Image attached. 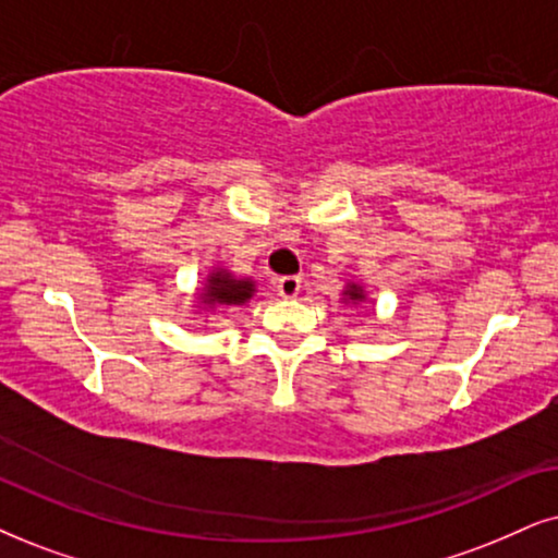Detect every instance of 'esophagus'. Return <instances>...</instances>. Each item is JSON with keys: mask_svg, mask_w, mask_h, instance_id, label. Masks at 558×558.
Wrapping results in <instances>:
<instances>
[{"mask_svg": "<svg viewBox=\"0 0 558 558\" xmlns=\"http://www.w3.org/2000/svg\"><path fill=\"white\" fill-rule=\"evenodd\" d=\"M275 288H278V293L283 295V299H293V295H299L301 291V280L295 278V275H283V278L275 280Z\"/></svg>", "mask_w": 558, "mask_h": 558, "instance_id": "obj_1", "label": "esophagus"}]
</instances>
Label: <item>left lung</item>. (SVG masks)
Masks as SVG:
<instances>
[{"mask_svg":"<svg viewBox=\"0 0 558 558\" xmlns=\"http://www.w3.org/2000/svg\"><path fill=\"white\" fill-rule=\"evenodd\" d=\"M348 295H350V299H363V291H361V288H357V286H350L348 288Z\"/></svg>","mask_w":558,"mask_h":558,"instance_id":"left-lung-1","label":"left lung"}]
</instances>
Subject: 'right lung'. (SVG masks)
<instances>
[{"label":"right lung","mask_w":558,"mask_h":558,"mask_svg":"<svg viewBox=\"0 0 558 558\" xmlns=\"http://www.w3.org/2000/svg\"><path fill=\"white\" fill-rule=\"evenodd\" d=\"M252 291H255L252 280H236L229 272H216L210 275L206 303H210V306H216V303H221V306H239V303L250 299Z\"/></svg>","instance_id":"add662e5"}]
</instances>
